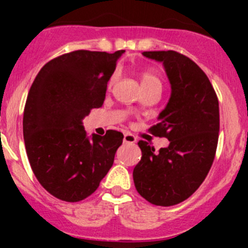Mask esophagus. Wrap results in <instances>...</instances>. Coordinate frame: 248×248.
I'll return each mask as SVG.
<instances>
[{
	"label": "esophagus",
	"instance_id": "obj_1",
	"mask_svg": "<svg viewBox=\"0 0 248 248\" xmlns=\"http://www.w3.org/2000/svg\"><path fill=\"white\" fill-rule=\"evenodd\" d=\"M123 141L125 144H134L135 141H137V138L134 137V135L129 134V133H125L124 134V139H123Z\"/></svg>",
	"mask_w": 248,
	"mask_h": 248
}]
</instances>
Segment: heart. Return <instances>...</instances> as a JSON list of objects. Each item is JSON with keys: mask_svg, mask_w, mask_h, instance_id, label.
<instances>
[{"mask_svg": "<svg viewBox=\"0 0 248 248\" xmlns=\"http://www.w3.org/2000/svg\"><path fill=\"white\" fill-rule=\"evenodd\" d=\"M114 80H115V77H111L110 84ZM140 84H141V88H148L151 85H160L161 87V80L155 72L145 71L140 74Z\"/></svg>", "mask_w": 248, "mask_h": 248, "instance_id": "b5f03b06", "label": "heart"}]
</instances>
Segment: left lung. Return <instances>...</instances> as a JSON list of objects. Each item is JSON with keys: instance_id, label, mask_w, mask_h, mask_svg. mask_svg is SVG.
<instances>
[{"instance_id": "1", "label": "left lung", "mask_w": 248, "mask_h": 248, "mask_svg": "<svg viewBox=\"0 0 248 248\" xmlns=\"http://www.w3.org/2000/svg\"><path fill=\"white\" fill-rule=\"evenodd\" d=\"M143 56L163 63L170 82L168 104L151 128L170 143L155 151L140 140L141 159L133 179L149 202L176 205L199 189L214 163L220 130L218 100L207 76L187 57L174 50H150Z\"/></svg>"}]
</instances>
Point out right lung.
Returning a JSON list of instances; mask_svg holds the SVG:
<instances>
[{
    "instance_id": "right-lung-1",
    "label": "right lung",
    "mask_w": 248,
    "mask_h": 248,
    "mask_svg": "<svg viewBox=\"0 0 248 248\" xmlns=\"http://www.w3.org/2000/svg\"><path fill=\"white\" fill-rule=\"evenodd\" d=\"M124 50H76L52 59L37 74L23 113V138L31 168L54 198L84 200L113 166L123 134L88 137L83 126L104 102L107 84Z\"/></svg>"
}]
</instances>
